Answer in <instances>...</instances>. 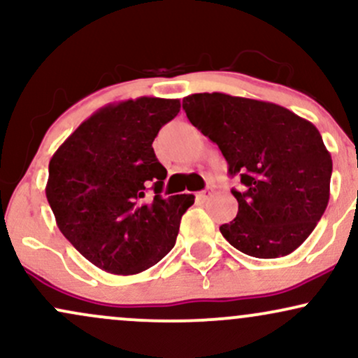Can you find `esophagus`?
Segmentation results:
<instances>
[{
    "label": "esophagus",
    "instance_id": "34e87169",
    "mask_svg": "<svg viewBox=\"0 0 358 358\" xmlns=\"http://www.w3.org/2000/svg\"><path fill=\"white\" fill-rule=\"evenodd\" d=\"M210 196H212V193H210V192H207V190L196 193V200H199V202H202V203H203V202H207V200L210 199Z\"/></svg>",
    "mask_w": 358,
    "mask_h": 358
}]
</instances>
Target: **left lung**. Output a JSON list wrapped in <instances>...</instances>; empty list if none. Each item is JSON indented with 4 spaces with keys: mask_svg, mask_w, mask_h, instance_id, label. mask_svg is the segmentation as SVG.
I'll return each mask as SVG.
<instances>
[{
    "mask_svg": "<svg viewBox=\"0 0 358 358\" xmlns=\"http://www.w3.org/2000/svg\"><path fill=\"white\" fill-rule=\"evenodd\" d=\"M183 109L245 187L232 190L239 212L222 236L259 259L296 250L330 200L334 163L320 131L282 106L222 92L187 96Z\"/></svg>",
    "mask_w": 358,
    "mask_h": 358,
    "instance_id": "obj_1",
    "label": "left lung"
}]
</instances>
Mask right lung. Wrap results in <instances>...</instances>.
Masks as SVG:
<instances>
[{
	"label": "right lung",
	"mask_w": 358,
	"mask_h": 358,
	"mask_svg": "<svg viewBox=\"0 0 358 358\" xmlns=\"http://www.w3.org/2000/svg\"><path fill=\"white\" fill-rule=\"evenodd\" d=\"M178 113V99L109 104L85 119L48 163L45 193L60 232L106 273L129 276L162 261L195 202L193 195H159L166 168L151 145Z\"/></svg>",
	"instance_id": "obj_1"
}]
</instances>
